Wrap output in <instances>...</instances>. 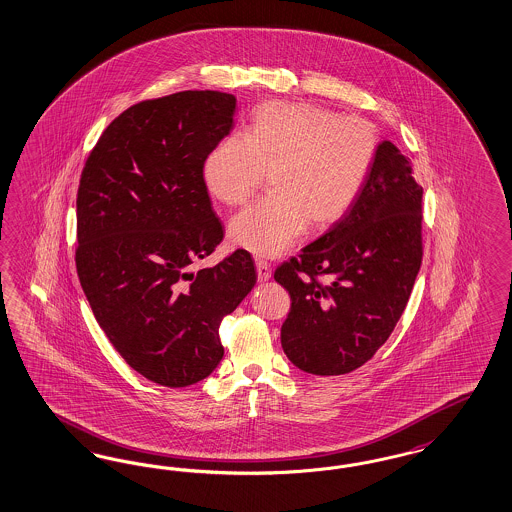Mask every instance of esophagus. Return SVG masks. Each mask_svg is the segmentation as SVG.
Masks as SVG:
<instances>
[{
    "label": "esophagus",
    "instance_id": "34e87169",
    "mask_svg": "<svg viewBox=\"0 0 512 512\" xmlns=\"http://www.w3.org/2000/svg\"><path fill=\"white\" fill-rule=\"evenodd\" d=\"M255 266H257V278H259V282L270 280L272 268L266 263L265 259H255Z\"/></svg>",
    "mask_w": 512,
    "mask_h": 512
}]
</instances>
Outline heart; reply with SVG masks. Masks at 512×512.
I'll list each match as a JSON object with an SVG mask.
<instances>
[{
	"label": "heart",
	"mask_w": 512,
	"mask_h": 512,
	"mask_svg": "<svg viewBox=\"0 0 512 512\" xmlns=\"http://www.w3.org/2000/svg\"><path fill=\"white\" fill-rule=\"evenodd\" d=\"M379 148L373 123L312 103L272 101L246 135H230L205 158L204 183L226 205H244L270 173L272 196L232 219L234 246L274 257L310 228L337 223L358 198Z\"/></svg>",
	"instance_id": "1"
}]
</instances>
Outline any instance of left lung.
<instances>
[{"mask_svg": "<svg viewBox=\"0 0 512 512\" xmlns=\"http://www.w3.org/2000/svg\"><path fill=\"white\" fill-rule=\"evenodd\" d=\"M421 200L409 158L383 141L347 213L276 268L291 297L282 348L293 366L343 375L385 345L423 261Z\"/></svg>", "mask_w": 512, "mask_h": 512, "instance_id": "1", "label": "left lung"}]
</instances>
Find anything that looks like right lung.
Segmentation results:
<instances>
[{
  "mask_svg": "<svg viewBox=\"0 0 512 512\" xmlns=\"http://www.w3.org/2000/svg\"><path fill=\"white\" fill-rule=\"evenodd\" d=\"M236 97L181 91L129 106L83 165L76 268L112 347L148 381L188 387L223 360L219 328L257 282L246 249L192 272L225 230L204 183Z\"/></svg>",
  "mask_w": 512,
  "mask_h": 512,
  "instance_id": "right-lung-1",
  "label": "right lung"
}]
</instances>
